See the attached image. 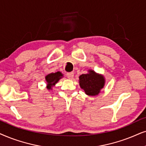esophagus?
I'll return each mask as SVG.
<instances>
[{"label": "esophagus", "instance_id": "34e87169", "mask_svg": "<svg viewBox=\"0 0 146 146\" xmlns=\"http://www.w3.org/2000/svg\"><path fill=\"white\" fill-rule=\"evenodd\" d=\"M66 75H67L68 78L70 79H72L73 78V76H74V73H73V72H70V73H67V74H66Z\"/></svg>", "mask_w": 146, "mask_h": 146}]
</instances>
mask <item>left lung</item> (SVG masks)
Segmentation results:
<instances>
[{"instance_id": "obj_1", "label": "left lung", "mask_w": 146, "mask_h": 146, "mask_svg": "<svg viewBox=\"0 0 146 146\" xmlns=\"http://www.w3.org/2000/svg\"><path fill=\"white\" fill-rule=\"evenodd\" d=\"M104 77L97 74L93 71H89L87 74L79 76V85L88 96L98 95L104 86Z\"/></svg>"}]
</instances>
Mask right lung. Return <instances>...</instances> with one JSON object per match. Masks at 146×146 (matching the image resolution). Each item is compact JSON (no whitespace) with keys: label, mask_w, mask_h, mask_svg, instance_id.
I'll use <instances>...</instances> for the list:
<instances>
[{"label":"right lung","mask_w":146,"mask_h":146,"mask_svg":"<svg viewBox=\"0 0 146 146\" xmlns=\"http://www.w3.org/2000/svg\"><path fill=\"white\" fill-rule=\"evenodd\" d=\"M63 76L61 72H57L55 73H50L45 77L46 81L47 82V89H50L53 85L57 83L61 77Z\"/></svg>","instance_id":"right-lung-1"}]
</instances>
